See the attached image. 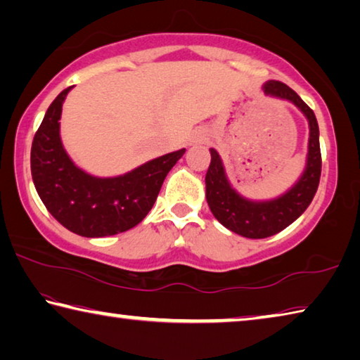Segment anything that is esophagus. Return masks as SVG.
<instances>
[{"mask_svg": "<svg viewBox=\"0 0 360 360\" xmlns=\"http://www.w3.org/2000/svg\"><path fill=\"white\" fill-rule=\"evenodd\" d=\"M205 139V135H202V133H200V135L197 136V141H203Z\"/></svg>", "mask_w": 360, "mask_h": 360, "instance_id": "esophagus-1", "label": "esophagus"}]
</instances>
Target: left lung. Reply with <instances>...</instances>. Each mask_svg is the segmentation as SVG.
Listing matches in <instances>:
<instances>
[{
	"label": "left lung",
	"mask_w": 360,
	"mask_h": 360,
	"mask_svg": "<svg viewBox=\"0 0 360 360\" xmlns=\"http://www.w3.org/2000/svg\"><path fill=\"white\" fill-rule=\"evenodd\" d=\"M264 92L275 98L294 103L308 120V155L300 178L288 192L276 198L262 200V202L249 200L231 187L225 174L222 158L216 149H210L211 163L205 178L206 202L214 217L224 227L252 240L276 235L303 214L318 191L322 165L319 127L313 109L294 90L279 81L265 82Z\"/></svg>",
	"instance_id": "8db88e82"
}]
</instances>
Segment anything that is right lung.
<instances>
[{
  "instance_id": "right-lung-1",
  "label": "right lung",
  "mask_w": 360,
  "mask_h": 360,
  "mask_svg": "<svg viewBox=\"0 0 360 360\" xmlns=\"http://www.w3.org/2000/svg\"><path fill=\"white\" fill-rule=\"evenodd\" d=\"M65 89L42 119L32 144V176L47 211L65 229L87 238L122 233L148 216L167 174L186 149L169 152L114 178H96L79 168L62 144L60 117Z\"/></svg>"
}]
</instances>
